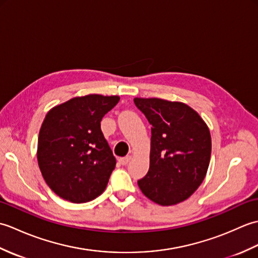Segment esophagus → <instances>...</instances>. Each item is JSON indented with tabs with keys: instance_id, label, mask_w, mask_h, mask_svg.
<instances>
[{
	"instance_id": "1",
	"label": "esophagus",
	"mask_w": 258,
	"mask_h": 258,
	"mask_svg": "<svg viewBox=\"0 0 258 258\" xmlns=\"http://www.w3.org/2000/svg\"><path fill=\"white\" fill-rule=\"evenodd\" d=\"M131 158H132V157H131L130 155L128 156H125V157H120L119 160H118V162L122 164V165H126V164H127L131 161Z\"/></svg>"
}]
</instances>
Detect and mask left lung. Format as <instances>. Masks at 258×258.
I'll use <instances>...</instances> for the list:
<instances>
[{
	"instance_id": "left-lung-1",
	"label": "left lung",
	"mask_w": 258,
	"mask_h": 258,
	"mask_svg": "<svg viewBox=\"0 0 258 258\" xmlns=\"http://www.w3.org/2000/svg\"><path fill=\"white\" fill-rule=\"evenodd\" d=\"M136 107L152 125L150 168L138 184L156 204L187 200L205 178L212 140L206 123L182 102L135 97Z\"/></svg>"
}]
</instances>
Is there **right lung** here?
I'll list each match as a JSON object with an SVG mask.
<instances>
[{"instance_id":"obj_1","label":"right lung","mask_w":258,"mask_h":258,"mask_svg":"<svg viewBox=\"0 0 258 258\" xmlns=\"http://www.w3.org/2000/svg\"><path fill=\"white\" fill-rule=\"evenodd\" d=\"M118 101L116 95L90 94L71 98L46 114L38 134V167L62 199L86 203L106 188L116 160L101 120Z\"/></svg>"}]
</instances>
